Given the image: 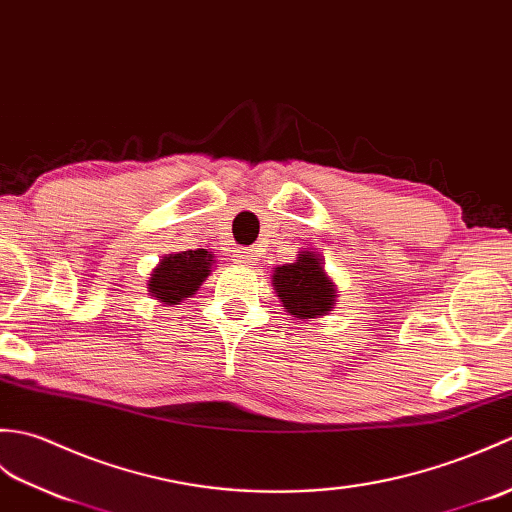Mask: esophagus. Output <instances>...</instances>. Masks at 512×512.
Segmentation results:
<instances>
[{
	"label": "esophagus",
	"instance_id": "34e87169",
	"mask_svg": "<svg viewBox=\"0 0 512 512\" xmlns=\"http://www.w3.org/2000/svg\"><path fill=\"white\" fill-rule=\"evenodd\" d=\"M234 263H254L256 260V254L252 252V249H247V247H238V249H234Z\"/></svg>",
	"mask_w": 512,
	"mask_h": 512
}]
</instances>
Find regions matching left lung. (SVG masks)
I'll list each match as a JSON object with an SVG mask.
<instances>
[{"label": "left lung", "mask_w": 512, "mask_h": 512, "mask_svg": "<svg viewBox=\"0 0 512 512\" xmlns=\"http://www.w3.org/2000/svg\"><path fill=\"white\" fill-rule=\"evenodd\" d=\"M271 285L287 313L298 320L328 315L335 306L337 287L328 278L322 258L315 252H300L295 263L276 267Z\"/></svg>", "instance_id": "1"}]
</instances>
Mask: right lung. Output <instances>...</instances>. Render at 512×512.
Returning a JSON list of instances; mask_svg holds the SVG:
<instances>
[{
	"label": "right lung",
	"mask_w": 512,
	"mask_h": 512,
	"mask_svg": "<svg viewBox=\"0 0 512 512\" xmlns=\"http://www.w3.org/2000/svg\"><path fill=\"white\" fill-rule=\"evenodd\" d=\"M212 258L214 256L206 249L166 254L151 274V295L164 304H179L181 300L190 298L210 276Z\"/></svg>",
	"instance_id": "1"
}]
</instances>
